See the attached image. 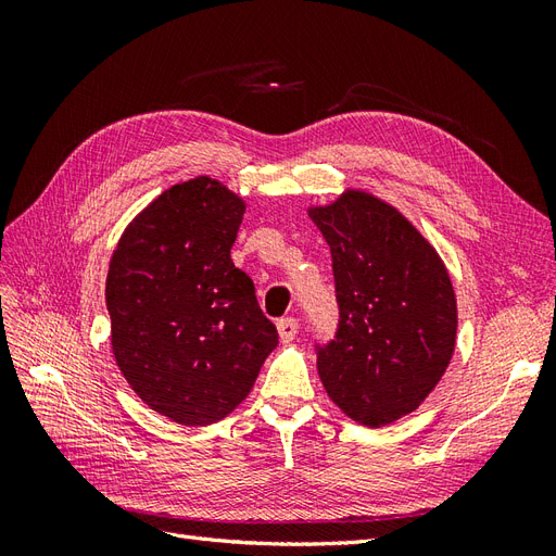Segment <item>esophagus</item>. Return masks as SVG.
<instances>
[{
	"instance_id": "esophagus-1",
	"label": "esophagus",
	"mask_w": 556,
	"mask_h": 556,
	"mask_svg": "<svg viewBox=\"0 0 556 556\" xmlns=\"http://www.w3.org/2000/svg\"><path fill=\"white\" fill-rule=\"evenodd\" d=\"M299 331V319L296 317H282L278 319V333L280 341H292Z\"/></svg>"
}]
</instances>
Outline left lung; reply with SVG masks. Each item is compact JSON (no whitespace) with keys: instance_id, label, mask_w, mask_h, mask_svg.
Segmentation results:
<instances>
[{"instance_id":"8db88e82","label":"left lung","mask_w":556,"mask_h":556,"mask_svg":"<svg viewBox=\"0 0 556 556\" xmlns=\"http://www.w3.org/2000/svg\"><path fill=\"white\" fill-rule=\"evenodd\" d=\"M331 250L333 339L315 343L329 399L366 427L390 425L422 403L452 359L457 301L435 250L384 201L348 192L313 208Z\"/></svg>"}]
</instances>
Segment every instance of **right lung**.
<instances>
[{"instance_id": "obj_1", "label": "right lung", "mask_w": 556, "mask_h": 556, "mask_svg": "<svg viewBox=\"0 0 556 556\" xmlns=\"http://www.w3.org/2000/svg\"><path fill=\"white\" fill-rule=\"evenodd\" d=\"M243 211L213 178L178 182L127 227L109 266L115 362L141 401L178 425L231 413L278 345L255 285L229 257Z\"/></svg>"}]
</instances>
